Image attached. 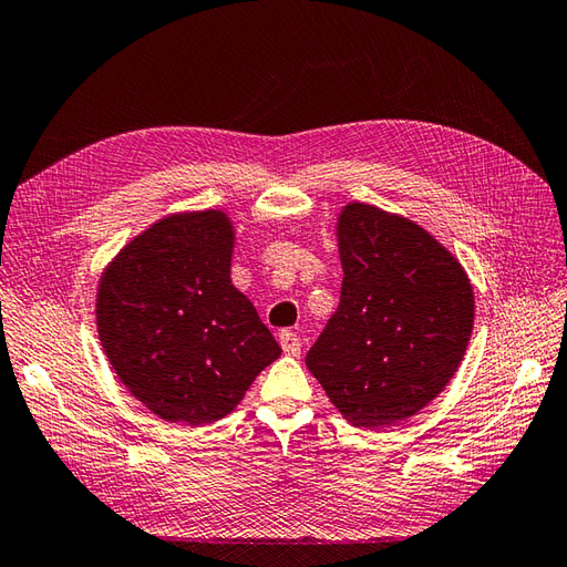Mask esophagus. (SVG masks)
Instances as JSON below:
<instances>
[{
	"label": "esophagus",
	"mask_w": 567,
	"mask_h": 567,
	"mask_svg": "<svg viewBox=\"0 0 567 567\" xmlns=\"http://www.w3.org/2000/svg\"><path fill=\"white\" fill-rule=\"evenodd\" d=\"M280 346H282L285 354H292V358H297V354L301 352V340L292 331H282L280 333Z\"/></svg>",
	"instance_id": "obj_1"
}]
</instances>
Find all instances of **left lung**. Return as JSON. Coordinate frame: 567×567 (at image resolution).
<instances>
[{
    "mask_svg": "<svg viewBox=\"0 0 567 567\" xmlns=\"http://www.w3.org/2000/svg\"><path fill=\"white\" fill-rule=\"evenodd\" d=\"M338 244L340 305L307 367L352 425L379 430L450 384L471 338L473 289L425 229L379 207L348 205Z\"/></svg>",
    "mask_w": 567,
    "mask_h": 567,
    "instance_id": "obj_1",
    "label": "left lung"
}]
</instances>
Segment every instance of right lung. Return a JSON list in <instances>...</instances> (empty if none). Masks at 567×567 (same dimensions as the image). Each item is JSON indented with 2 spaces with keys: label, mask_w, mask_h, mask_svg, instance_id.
<instances>
[{
  "label": "right lung",
  "mask_w": 567,
  "mask_h": 567,
  "mask_svg": "<svg viewBox=\"0 0 567 567\" xmlns=\"http://www.w3.org/2000/svg\"><path fill=\"white\" fill-rule=\"evenodd\" d=\"M234 231L217 209L174 215L130 241L103 272L101 346L137 401L171 423L231 413L278 340L231 285Z\"/></svg>",
  "instance_id": "1"
}]
</instances>
